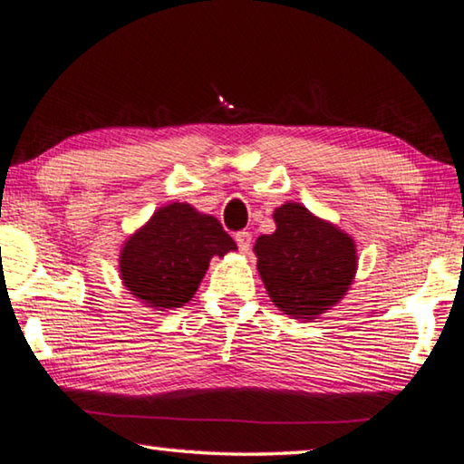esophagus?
<instances>
[{
	"mask_svg": "<svg viewBox=\"0 0 464 464\" xmlns=\"http://www.w3.org/2000/svg\"><path fill=\"white\" fill-rule=\"evenodd\" d=\"M234 238H237V245H238V248L242 250V253H248L250 242H253V237H250V232H238Z\"/></svg>",
	"mask_w": 464,
	"mask_h": 464,
	"instance_id": "esophagus-1",
	"label": "esophagus"
}]
</instances>
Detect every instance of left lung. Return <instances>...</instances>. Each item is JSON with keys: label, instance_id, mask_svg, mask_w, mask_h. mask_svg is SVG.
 Instances as JSON below:
<instances>
[{"label": "left lung", "instance_id": "obj_1", "mask_svg": "<svg viewBox=\"0 0 464 464\" xmlns=\"http://www.w3.org/2000/svg\"><path fill=\"white\" fill-rule=\"evenodd\" d=\"M276 232L255 242L256 269L271 302L298 321H314L349 292L358 271L355 240L302 203L273 211Z\"/></svg>", "mask_w": 464, "mask_h": 464}]
</instances>
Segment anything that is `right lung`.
<instances>
[{
  "mask_svg": "<svg viewBox=\"0 0 464 464\" xmlns=\"http://www.w3.org/2000/svg\"><path fill=\"white\" fill-rule=\"evenodd\" d=\"M237 250L214 216L191 203H169L121 246L119 276L125 290L151 310H174L193 298L209 261Z\"/></svg>",
  "mask_w": 464,
  "mask_h": 464,
  "instance_id": "1",
  "label": "right lung"
}]
</instances>
